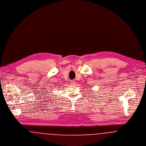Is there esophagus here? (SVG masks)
Here are the masks:
<instances>
[{
	"label": "esophagus",
	"mask_w": 146,
	"mask_h": 146,
	"mask_svg": "<svg viewBox=\"0 0 146 146\" xmlns=\"http://www.w3.org/2000/svg\"><path fill=\"white\" fill-rule=\"evenodd\" d=\"M70 84H72V85H74V84H76V82L74 80H72L70 82Z\"/></svg>",
	"instance_id": "34e87169"
}]
</instances>
